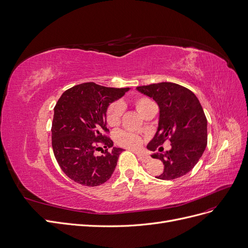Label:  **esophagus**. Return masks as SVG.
Wrapping results in <instances>:
<instances>
[{"label": "esophagus", "mask_w": 248, "mask_h": 248, "mask_svg": "<svg viewBox=\"0 0 248 248\" xmlns=\"http://www.w3.org/2000/svg\"><path fill=\"white\" fill-rule=\"evenodd\" d=\"M137 155H138L139 160L142 161V162H148L150 160V156H148V155L145 154V153L138 152V153H137Z\"/></svg>", "instance_id": "esophagus-1"}]
</instances>
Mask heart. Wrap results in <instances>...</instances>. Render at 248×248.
Masks as SVG:
<instances>
[{
  "label": "heart",
  "mask_w": 248,
  "mask_h": 248,
  "mask_svg": "<svg viewBox=\"0 0 248 248\" xmlns=\"http://www.w3.org/2000/svg\"><path fill=\"white\" fill-rule=\"evenodd\" d=\"M134 106L137 111H138L141 115L147 110L151 105H153V102L148 99L147 97L144 96H138L136 97L133 101ZM123 105L121 103H111L107 110H106V122L109 125L114 126L117 125L121 122V117L123 114ZM114 141L116 144L124 146V147L127 148H137L139 147L142 143V140L139 136L135 134L125 132V131H117L114 134Z\"/></svg>",
  "instance_id": "heart-1"
}]
</instances>
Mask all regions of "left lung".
I'll list each match as a JSON object with an SVG mask.
<instances>
[{
	"label": "left lung",
	"instance_id": "left-lung-1",
	"mask_svg": "<svg viewBox=\"0 0 248 248\" xmlns=\"http://www.w3.org/2000/svg\"><path fill=\"white\" fill-rule=\"evenodd\" d=\"M137 90L153 98L159 107L157 132L147 148L155 151L167 140L172 145L169 152L151 155L164 166L162 173L155 178L173 180L185 176L202 156L207 144V121L199 100L193 92L173 82L141 86ZM158 150L162 152L163 149Z\"/></svg>",
	"mask_w": 248,
	"mask_h": 248
}]
</instances>
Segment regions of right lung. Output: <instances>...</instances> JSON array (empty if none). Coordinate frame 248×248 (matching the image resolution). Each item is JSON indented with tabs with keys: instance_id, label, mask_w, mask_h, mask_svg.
<instances>
[{
	"instance_id": "obj_1",
	"label": "right lung",
	"mask_w": 248,
	"mask_h": 248,
	"mask_svg": "<svg viewBox=\"0 0 248 248\" xmlns=\"http://www.w3.org/2000/svg\"><path fill=\"white\" fill-rule=\"evenodd\" d=\"M129 90L84 82L66 90L57 101L51 130L52 147L62 171L72 181L95 187L111 177L123 149L112 148L113 142L103 134L108 132L106 110L109 103ZM99 150L103 151L101 155L95 154Z\"/></svg>"
}]
</instances>
